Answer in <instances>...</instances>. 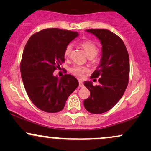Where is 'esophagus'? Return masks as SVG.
I'll return each mask as SVG.
<instances>
[{"mask_svg":"<svg viewBox=\"0 0 151 151\" xmlns=\"http://www.w3.org/2000/svg\"><path fill=\"white\" fill-rule=\"evenodd\" d=\"M79 86L80 87H84V84H83V81L81 80V79H79Z\"/></svg>","mask_w":151,"mask_h":151,"instance_id":"obj_1","label":"esophagus"}]
</instances>
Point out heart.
I'll return each mask as SVG.
<instances>
[{
    "mask_svg": "<svg viewBox=\"0 0 151 151\" xmlns=\"http://www.w3.org/2000/svg\"><path fill=\"white\" fill-rule=\"evenodd\" d=\"M81 46L84 48L85 50L86 55L89 57H94L97 55L99 49L93 41L90 40H82L80 42ZM71 51H72V45H68L65 47V51H64V55H65V58H68L70 56ZM88 71V68L84 66L81 65H74L70 68V72H72L74 75L77 76L78 77H83L84 74Z\"/></svg>",
    "mask_w": 151,
    "mask_h": 151,
    "instance_id": "heart-1",
    "label": "heart"
}]
</instances>
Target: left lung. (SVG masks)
Segmentation results:
<instances>
[{"instance_id": "8db88e82", "label": "left lung", "mask_w": 151, "mask_h": 151, "mask_svg": "<svg viewBox=\"0 0 151 151\" xmlns=\"http://www.w3.org/2000/svg\"><path fill=\"white\" fill-rule=\"evenodd\" d=\"M89 32L100 40L102 45L101 63L90 78H99V85L84 81L90 96L84 106L91 114L108 111L118 103L125 92L129 80V57L122 40L106 29H89Z\"/></svg>"}]
</instances>
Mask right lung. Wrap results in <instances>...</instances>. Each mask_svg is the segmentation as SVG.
I'll return each mask as SVG.
<instances>
[{"instance_id":"add662e5","label":"right lung","mask_w":151,"mask_h":151,"mask_svg":"<svg viewBox=\"0 0 151 151\" xmlns=\"http://www.w3.org/2000/svg\"><path fill=\"white\" fill-rule=\"evenodd\" d=\"M77 36V32L47 28L32 35L25 45L20 62L22 82L31 101L43 111H62L79 86L71 74L60 79L53 75L65 62V47Z\"/></svg>"}]
</instances>
